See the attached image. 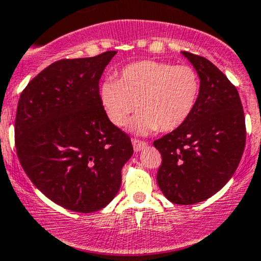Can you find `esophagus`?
I'll list each match as a JSON object with an SVG mask.
<instances>
[{"mask_svg":"<svg viewBox=\"0 0 261 261\" xmlns=\"http://www.w3.org/2000/svg\"><path fill=\"white\" fill-rule=\"evenodd\" d=\"M131 143H133L134 150H135L136 152L141 151V150L145 149L146 147L145 141H140V140H138V139H131Z\"/></svg>","mask_w":261,"mask_h":261,"instance_id":"1","label":"esophagus"}]
</instances>
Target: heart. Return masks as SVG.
Instances as JSON below:
<instances>
[{
  "label": "heart",
  "mask_w": 261,
  "mask_h": 261,
  "mask_svg": "<svg viewBox=\"0 0 261 261\" xmlns=\"http://www.w3.org/2000/svg\"><path fill=\"white\" fill-rule=\"evenodd\" d=\"M201 82L189 65L158 60H140L126 65L120 80L109 78L99 87V101L115 126L131 120L130 128L147 135L160 127L172 131L183 125L198 101Z\"/></svg>",
  "instance_id": "b5f03b06"
}]
</instances>
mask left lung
Returning a JSON list of instances; mask_svg holds the SVG:
<instances>
[{
	"label": "left lung",
	"instance_id": "left-lung-1",
	"mask_svg": "<svg viewBox=\"0 0 261 261\" xmlns=\"http://www.w3.org/2000/svg\"><path fill=\"white\" fill-rule=\"evenodd\" d=\"M198 73V101L188 120L154 141L162 154L158 186L172 203L194 204L217 193L243 156L246 128L236 87L208 59L188 51Z\"/></svg>",
	"mask_w": 261,
	"mask_h": 261
}]
</instances>
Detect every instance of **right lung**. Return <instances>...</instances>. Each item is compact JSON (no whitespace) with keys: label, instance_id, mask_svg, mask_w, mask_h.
I'll return each mask as SVG.
<instances>
[{"label":"right lung","instance_id":"obj_1","mask_svg":"<svg viewBox=\"0 0 261 261\" xmlns=\"http://www.w3.org/2000/svg\"><path fill=\"white\" fill-rule=\"evenodd\" d=\"M116 53L58 60L18 99L15 143L21 167L41 193L70 211L106 207L134 154L130 138L99 101V80Z\"/></svg>","mask_w":261,"mask_h":261}]
</instances>
